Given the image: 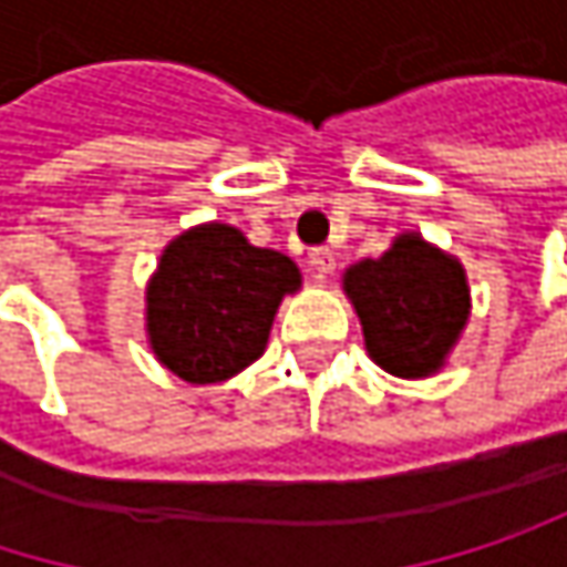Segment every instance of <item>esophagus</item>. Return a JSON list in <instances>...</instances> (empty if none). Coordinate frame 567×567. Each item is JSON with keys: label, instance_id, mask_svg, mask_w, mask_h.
I'll return each mask as SVG.
<instances>
[{"label": "esophagus", "instance_id": "obj_1", "mask_svg": "<svg viewBox=\"0 0 567 567\" xmlns=\"http://www.w3.org/2000/svg\"><path fill=\"white\" fill-rule=\"evenodd\" d=\"M308 269H311L315 279H328V276L334 272V256H331V249L315 246V249L308 252Z\"/></svg>", "mask_w": 567, "mask_h": 567}]
</instances>
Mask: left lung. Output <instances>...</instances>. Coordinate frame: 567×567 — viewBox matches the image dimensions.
Here are the masks:
<instances>
[{"label": "left lung", "instance_id": "8db88e82", "mask_svg": "<svg viewBox=\"0 0 567 567\" xmlns=\"http://www.w3.org/2000/svg\"><path fill=\"white\" fill-rule=\"evenodd\" d=\"M344 288L364 324L371 358L396 378L436 371L470 311L460 262L420 236H400L381 259L351 266Z\"/></svg>", "mask_w": 567, "mask_h": 567}]
</instances>
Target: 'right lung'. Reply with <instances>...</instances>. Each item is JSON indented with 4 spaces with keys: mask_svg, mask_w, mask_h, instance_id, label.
Instances as JSON below:
<instances>
[{
    "mask_svg": "<svg viewBox=\"0 0 567 567\" xmlns=\"http://www.w3.org/2000/svg\"><path fill=\"white\" fill-rule=\"evenodd\" d=\"M298 285L282 252L256 249L223 223L196 226L164 249L147 288L154 354L189 384L226 381L266 351L276 308Z\"/></svg>",
    "mask_w": 567,
    "mask_h": 567,
    "instance_id": "obj_1",
    "label": "right lung"
}]
</instances>
